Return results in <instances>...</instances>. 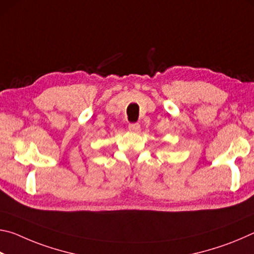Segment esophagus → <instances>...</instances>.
Returning <instances> with one entry per match:
<instances>
[{
  "label": "esophagus",
  "instance_id": "obj_1",
  "mask_svg": "<svg viewBox=\"0 0 254 254\" xmlns=\"http://www.w3.org/2000/svg\"><path fill=\"white\" fill-rule=\"evenodd\" d=\"M128 130H130L131 132H139L140 126L137 123H131V124H128Z\"/></svg>",
  "mask_w": 254,
  "mask_h": 254
}]
</instances>
